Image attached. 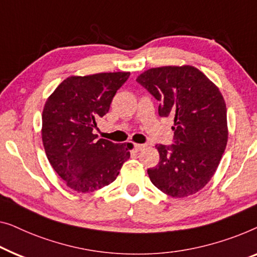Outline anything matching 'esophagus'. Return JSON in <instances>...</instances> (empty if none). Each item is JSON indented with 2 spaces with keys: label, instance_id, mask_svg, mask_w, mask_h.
<instances>
[{
  "label": "esophagus",
  "instance_id": "obj_1",
  "mask_svg": "<svg viewBox=\"0 0 257 257\" xmlns=\"http://www.w3.org/2000/svg\"><path fill=\"white\" fill-rule=\"evenodd\" d=\"M144 148H146V146H144V144H137V143L134 144V149H135L136 151H141V150H143Z\"/></svg>",
  "mask_w": 257,
  "mask_h": 257
}]
</instances>
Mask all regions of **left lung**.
Instances as JSON below:
<instances>
[{"instance_id":"obj_1","label":"left lung","mask_w":257,"mask_h":257,"mask_svg":"<svg viewBox=\"0 0 257 257\" xmlns=\"http://www.w3.org/2000/svg\"><path fill=\"white\" fill-rule=\"evenodd\" d=\"M160 101L158 114L172 117L173 144H157L160 163L148 169L151 183L173 198L197 193L214 175L228 129L219 88L193 66L150 68L136 79Z\"/></svg>"}]
</instances>
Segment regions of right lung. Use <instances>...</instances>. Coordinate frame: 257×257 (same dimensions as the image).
<instances>
[{
	"label": "right lung",
	"instance_id": "right-lung-1",
	"mask_svg": "<svg viewBox=\"0 0 257 257\" xmlns=\"http://www.w3.org/2000/svg\"><path fill=\"white\" fill-rule=\"evenodd\" d=\"M129 72L70 77L44 106L42 139L48 160L58 176L77 192H93L113 183L130 157L128 144L94 135L96 120L109 110Z\"/></svg>",
	"mask_w": 257,
	"mask_h": 257
}]
</instances>
